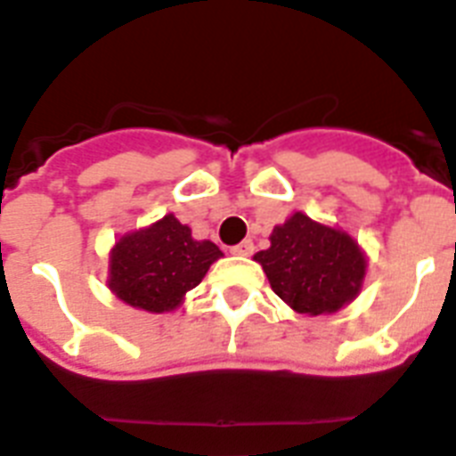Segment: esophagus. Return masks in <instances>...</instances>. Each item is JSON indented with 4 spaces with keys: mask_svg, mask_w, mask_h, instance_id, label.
<instances>
[{
    "mask_svg": "<svg viewBox=\"0 0 456 456\" xmlns=\"http://www.w3.org/2000/svg\"><path fill=\"white\" fill-rule=\"evenodd\" d=\"M254 242H251V240H244V242H240L237 244V247H232L231 248V254L232 256H251L254 254Z\"/></svg>",
    "mask_w": 456,
    "mask_h": 456,
    "instance_id": "1",
    "label": "esophagus"
}]
</instances>
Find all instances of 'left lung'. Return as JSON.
I'll use <instances>...</instances> for the list:
<instances>
[{
	"label": "left lung",
	"mask_w": 456,
	"mask_h": 456,
	"mask_svg": "<svg viewBox=\"0 0 456 456\" xmlns=\"http://www.w3.org/2000/svg\"><path fill=\"white\" fill-rule=\"evenodd\" d=\"M270 242L254 258L272 290L299 314H334L360 293L367 260L346 232L295 212L272 231Z\"/></svg>",
	"instance_id": "obj_1"
}]
</instances>
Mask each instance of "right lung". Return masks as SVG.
<instances>
[{
	"mask_svg": "<svg viewBox=\"0 0 456 456\" xmlns=\"http://www.w3.org/2000/svg\"><path fill=\"white\" fill-rule=\"evenodd\" d=\"M221 256L216 244L193 240L189 225L168 214L115 244L110 288L126 305L161 314L180 306L182 297L202 281L209 265Z\"/></svg>",
	"mask_w": 456,
	"mask_h": 456,
	"instance_id": "add662e5",
	"label": "right lung"
}]
</instances>
